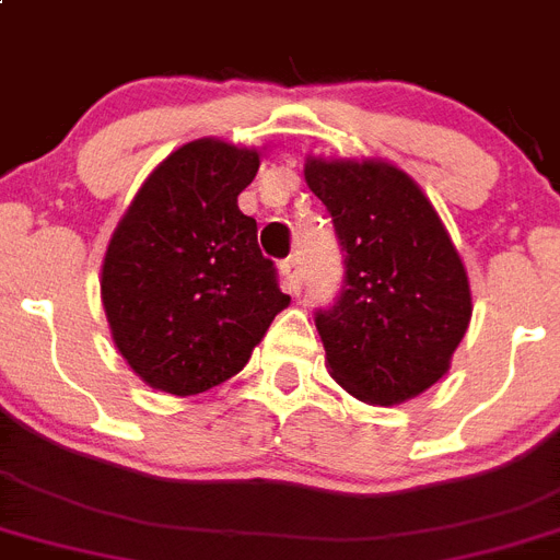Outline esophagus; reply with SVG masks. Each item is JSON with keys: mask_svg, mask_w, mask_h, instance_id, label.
Masks as SVG:
<instances>
[{"mask_svg": "<svg viewBox=\"0 0 560 560\" xmlns=\"http://www.w3.org/2000/svg\"><path fill=\"white\" fill-rule=\"evenodd\" d=\"M281 276L290 293H302V261L299 258H284L281 261Z\"/></svg>", "mask_w": 560, "mask_h": 560, "instance_id": "esophagus-1", "label": "esophagus"}]
</instances>
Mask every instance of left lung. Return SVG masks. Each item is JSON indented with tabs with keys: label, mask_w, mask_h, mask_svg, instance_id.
I'll return each instance as SVG.
<instances>
[{
	"label": "left lung",
	"mask_w": 560,
	"mask_h": 560,
	"mask_svg": "<svg viewBox=\"0 0 560 560\" xmlns=\"http://www.w3.org/2000/svg\"><path fill=\"white\" fill-rule=\"evenodd\" d=\"M307 187L330 210L345 284L316 327L350 396L401 404L450 370L472 316L464 261L421 187L378 159H316Z\"/></svg>",
	"instance_id": "1"
}]
</instances>
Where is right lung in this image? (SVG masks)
Here are the masks:
<instances>
[{"instance_id":"add662e5","label":"right lung","mask_w":560,"mask_h":560,"mask_svg":"<svg viewBox=\"0 0 560 560\" xmlns=\"http://www.w3.org/2000/svg\"><path fill=\"white\" fill-rule=\"evenodd\" d=\"M256 171L258 150L182 144L113 230L102 304L121 359L153 389L199 396L233 378L290 304L258 250L256 219L238 210Z\"/></svg>"}]
</instances>
